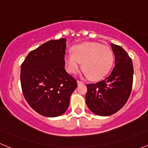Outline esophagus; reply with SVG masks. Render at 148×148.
Instances as JSON below:
<instances>
[{"label":"esophagus","instance_id":"1","mask_svg":"<svg viewBox=\"0 0 148 148\" xmlns=\"http://www.w3.org/2000/svg\"><path fill=\"white\" fill-rule=\"evenodd\" d=\"M77 84H84V82L82 81H79V80H77Z\"/></svg>","mask_w":148,"mask_h":148}]
</instances>
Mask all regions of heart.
I'll return each instance as SVG.
<instances>
[{
  "instance_id": "heart-1",
  "label": "heart",
  "mask_w": 148,
  "mask_h": 148,
  "mask_svg": "<svg viewBox=\"0 0 148 148\" xmlns=\"http://www.w3.org/2000/svg\"><path fill=\"white\" fill-rule=\"evenodd\" d=\"M66 69L76 74L82 63L84 74L92 80H99L108 74L114 63V54L110 47L95 42H86L74 46L73 53L64 56Z\"/></svg>"
}]
</instances>
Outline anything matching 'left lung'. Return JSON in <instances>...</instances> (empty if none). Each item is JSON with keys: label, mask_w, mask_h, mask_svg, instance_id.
Here are the masks:
<instances>
[{"label": "left lung", "mask_w": 148, "mask_h": 148, "mask_svg": "<svg viewBox=\"0 0 148 148\" xmlns=\"http://www.w3.org/2000/svg\"><path fill=\"white\" fill-rule=\"evenodd\" d=\"M115 58L111 74L102 81L88 84L86 104L93 113L109 116L120 110L129 99L133 82L132 59L120 46L110 44Z\"/></svg>", "instance_id": "left-lung-1"}]
</instances>
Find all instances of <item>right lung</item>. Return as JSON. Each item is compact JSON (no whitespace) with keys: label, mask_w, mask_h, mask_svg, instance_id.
<instances>
[{"label":"right lung","mask_w":148,"mask_h":148,"mask_svg":"<svg viewBox=\"0 0 148 148\" xmlns=\"http://www.w3.org/2000/svg\"><path fill=\"white\" fill-rule=\"evenodd\" d=\"M66 41L60 38L44 43L31 51L21 64L23 96L33 110L45 117L64 114L77 86L64 68Z\"/></svg>","instance_id":"obj_1"}]
</instances>
